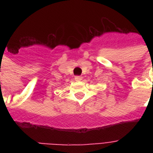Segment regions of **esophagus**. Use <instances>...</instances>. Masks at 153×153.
I'll return each instance as SVG.
<instances>
[{
    "instance_id": "34e87169",
    "label": "esophagus",
    "mask_w": 153,
    "mask_h": 153,
    "mask_svg": "<svg viewBox=\"0 0 153 153\" xmlns=\"http://www.w3.org/2000/svg\"><path fill=\"white\" fill-rule=\"evenodd\" d=\"M74 79H75V81H81L82 79V77L77 75V76L74 77Z\"/></svg>"
}]
</instances>
